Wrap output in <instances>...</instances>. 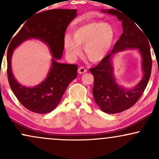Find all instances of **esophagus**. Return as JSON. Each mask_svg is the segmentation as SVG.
Returning a JSON list of instances; mask_svg holds the SVG:
<instances>
[{
  "label": "esophagus",
  "mask_w": 159,
  "mask_h": 159,
  "mask_svg": "<svg viewBox=\"0 0 159 159\" xmlns=\"http://www.w3.org/2000/svg\"><path fill=\"white\" fill-rule=\"evenodd\" d=\"M87 69H86L84 67H83V66H81V67H79V68H78V73L79 74H83V73H85L86 72H87Z\"/></svg>",
  "instance_id": "34e87169"
}]
</instances>
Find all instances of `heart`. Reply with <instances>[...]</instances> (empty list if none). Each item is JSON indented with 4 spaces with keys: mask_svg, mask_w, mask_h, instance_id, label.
<instances>
[{
    "mask_svg": "<svg viewBox=\"0 0 159 159\" xmlns=\"http://www.w3.org/2000/svg\"><path fill=\"white\" fill-rule=\"evenodd\" d=\"M115 30L111 25L101 21H90L75 29L73 39L66 36L64 39L66 52L71 58L81 53V46L91 62H98L105 57L112 47Z\"/></svg>",
    "mask_w": 159,
    "mask_h": 159,
    "instance_id": "heart-1",
    "label": "heart"
}]
</instances>
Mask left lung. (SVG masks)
I'll use <instances>...</instances> for the list:
<instances>
[{"mask_svg": "<svg viewBox=\"0 0 159 159\" xmlns=\"http://www.w3.org/2000/svg\"><path fill=\"white\" fill-rule=\"evenodd\" d=\"M105 12V10H103ZM108 13L117 16L122 21L123 33L115 43L111 54L99 63L89 70L94 78L93 94L98 107L107 114H116L130 108L139 100L147 87L152 70V57L149 44L143 30L134 21L120 15L114 10H107ZM127 48L139 49L142 56L144 77L140 83L131 90H125L115 82L112 67L110 63L111 54Z\"/></svg>", "mask_w": 159, "mask_h": 159, "instance_id": "1", "label": "left lung"}]
</instances>
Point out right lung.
<instances>
[{"instance_id": "1", "label": "right lung", "mask_w": 159, "mask_h": 159, "mask_svg": "<svg viewBox=\"0 0 159 159\" xmlns=\"http://www.w3.org/2000/svg\"><path fill=\"white\" fill-rule=\"evenodd\" d=\"M76 11L54 9L36 13L25 22L9 42L7 55L9 84L19 102L32 112L47 114L54 110L61 102L70 82L77 77V65L64 64L55 61L61 58L64 48L65 31L70 21L77 15ZM30 38H36L48 44L54 57L47 79L33 89L19 85L14 78L11 69L13 50Z\"/></svg>"}]
</instances>
